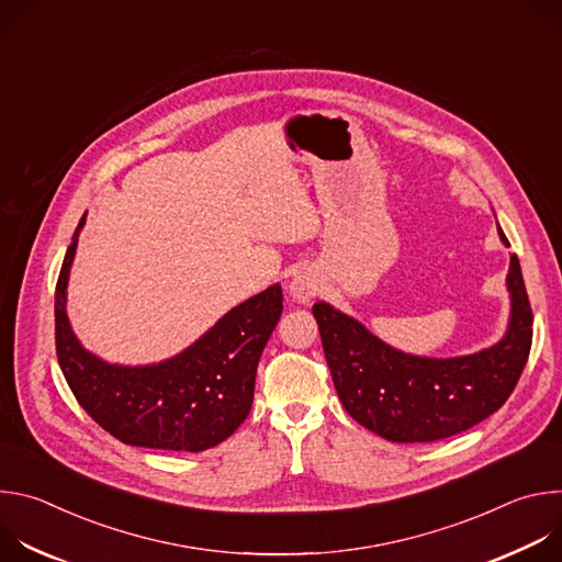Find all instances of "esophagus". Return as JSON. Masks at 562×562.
<instances>
[{
  "instance_id": "34e87169",
  "label": "esophagus",
  "mask_w": 562,
  "mask_h": 562,
  "mask_svg": "<svg viewBox=\"0 0 562 562\" xmlns=\"http://www.w3.org/2000/svg\"><path fill=\"white\" fill-rule=\"evenodd\" d=\"M291 293H293V297L295 300H302V302H306V300H311L313 295H315V291H317V284H315V280L313 278H308L306 273H300V276H295L293 278V282H291Z\"/></svg>"
}]
</instances>
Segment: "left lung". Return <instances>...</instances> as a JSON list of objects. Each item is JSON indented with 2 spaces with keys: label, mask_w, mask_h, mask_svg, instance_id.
Listing matches in <instances>:
<instances>
[{
  "label": "left lung",
  "mask_w": 562,
  "mask_h": 562,
  "mask_svg": "<svg viewBox=\"0 0 562 562\" xmlns=\"http://www.w3.org/2000/svg\"><path fill=\"white\" fill-rule=\"evenodd\" d=\"M501 239L509 247L505 233ZM512 325L492 349L431 360L405 356L353 317L317 302L315 323L336 391L347 414L391 442H434L471 429L498 412L527 364L533 313L518 258L507 276Z\"/></svg>",
  "instance_id": "obj_1"
}]
</instances>
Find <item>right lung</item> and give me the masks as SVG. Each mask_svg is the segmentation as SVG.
Segmentation results:
<instances>
[{
	"mask_svg": "<svg viewBox=\"0 0 562 562\" xmlns=\"http://www.w3.org/2000/svg\"><path fill=\"white\" fill-rule=\"evenodd\" d=\"M79 220L55 286V349L85 412L124 445L204 451L226 440L251 412L256 369L282 313L280 284L228 311L193 347L153 367H115L85 351L66 317V282Z\"/></svg>",
	"mask_w": 562,
	"mask_h": 562,
	"instance_id": "add662e5",
	"label": "right lung"
}]
</instances>
